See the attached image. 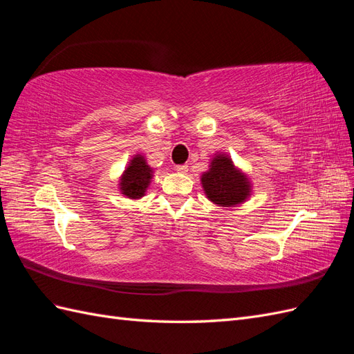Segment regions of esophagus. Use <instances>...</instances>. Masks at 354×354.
<instances>
[{
    "mask_svg": "<svg viewBox=\"0 0 354 354\" xmlns=\"http://www.w3.org/2000/svg\"><path fill=\"white\" fill-rule=\"evenodd\" d=\"M176 171H177V173H187V165L186 164H183V165H177L176 167Z\"/></svg>",
    "mask_w": 354,
    "mask_h": 354,
    "instance_id": "obj_1",
    "label": "esophagus"
}]
</instances>
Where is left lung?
Listing matches in <instances>:
<instances>
[{
  "label": "left lung",
  "mask_w": 354,
  "mask_h": 354,
  "mask_svg": "<svg viewBox=\"0 0 354 354\" xmlns=\"http://www.w3.org/2000/svg\"><path fill=\"white\" fill-rule=\"evenodd\" d=\"M207 198L218 207H236L251 195V181L226 153L211 159L209 169L201 177Z\"/></svg>",
  "instance_id": "obj_1"
}]
</instances>
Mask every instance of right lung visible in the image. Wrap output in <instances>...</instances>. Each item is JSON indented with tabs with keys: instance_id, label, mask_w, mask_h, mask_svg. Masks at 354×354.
<instances>
[{
	"instance_id": "1",
	"label": "right lung",
	"mask_w": 354,
	"mask_h": 354,
	"mask_svg": "<svg viewBox=\"0 0 354 354\" xmlns=\"http://www.w3.org/2000/svg\"><path fill=\"white\" fill-rule=\"evenodd\" d=\"M152 177L153 168L147 165L145 156L140 153L134 155L121 176V194L130 199H140L142 196H145L149 185H151Z\"/></svg>"
}]
</instances>
